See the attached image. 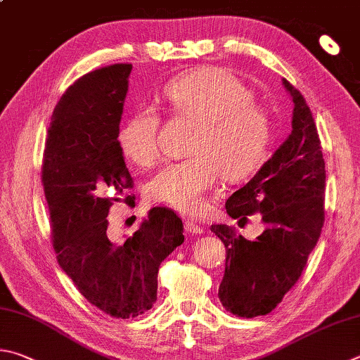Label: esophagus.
<instances>
[{
	"label": "esophagus",
	"mask_w": 360,
	"mask_h": 360,
	"mask_svg": "<svg viewBox=\"0 0 360 360\" xmlns=\"http://www.w3.org/2000/svg\"><path fill=\"white\" fill-rule=\"evenodd\" d=\"M184 228H186L187 233H192V234H201L202 233V226L198 225V224H195V221L188 220V219L184 221Z\"/></svg>",
	"instance_id": "1"
}]
</instances>
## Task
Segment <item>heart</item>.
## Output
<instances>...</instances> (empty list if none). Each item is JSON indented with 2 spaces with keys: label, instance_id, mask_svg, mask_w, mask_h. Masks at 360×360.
Masks as SVG:
<instances>
[{
  "label": "heart",
  "instance_id": "b5f03b06",
  "mask_svg": "<svg viewBox=\"0 0 360 360\" xmlns=\"http://www.w3.org/2000/svg\"><path fill=\"white\" fill-rule=\"evenodd\" d=\"M176 113L198 120L191 158L162 168L148 182L146 195L184 214H200L224 173L240 181L261 167L271 145L269 117L253 103V94L230 72L202 68L174 77L163 89ZM160 116L151 108L135 112L122 124L117 145L140 168L160 160Z\"/></svg>",
  "mask_w": 360,
  "mask_h": 360
}]
</instances>
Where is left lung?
Segmentation results:
<instances>
[{
  "label": "left lung",
  "mask_w": 360,
  "mask_h": 360,
  "mask_svg": "<svg viewBox=\"0 0 360 360\" xmlns=\"http://www.w3.org/2000/svg\"><path fill=\"white\" fill-rule=\"evenodd\" d=\"M292 97V130L276 154L226 200V212L247 224L259 214L266 230L248 240L233 226L211 225L226 247L219 299L240 318L267 315L300 277L324 225L326 163L315 120L304 96L283 78Z\"/></svg>",
  "instance_id": "1"
}]
</instances>
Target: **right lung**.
<instances>
[{
    "mask_svg": "<svg viewBox=\"0 0 360 360\" xmlns=\"http://www.w3.org/2000/svg\"><path fill=\"white\" fill-rule=\"evenodd\" d=\"M132 64H112L66 89L51 115L42 159L51 243L61 269L88 302L135 318L158 299L159 266L184 243L182 220L153 207L132 236L112 243L108 211L134 179L117 145ZM124 201L135 206V197Z\"/></svg>",
    "mask_w": 360,
    "mask_h": 360,
    "instance_id": "1",
    "label": "right lung"
}]
</instances>
